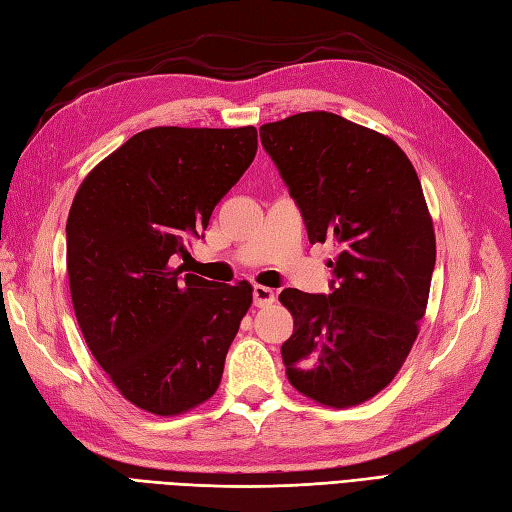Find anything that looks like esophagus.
Here are the masks:
<instances>
[{
	"mask_svg": "<svg viewBox=\"0 0 512 512\" xmlns=\"http://www.w3.org/2000/svg\"><path fill=\"white\" fill-rule=\"evenodd\" d=\"M273 302H276V293H273L269 286H263V284L254 286V306L263 308V306H269Z\"/></svg>",
	"mask_w": 512,
	"mask_h": 512,
	"instance_id": "esophagus-1",
	"label": "esophagus"
}]
</instances>
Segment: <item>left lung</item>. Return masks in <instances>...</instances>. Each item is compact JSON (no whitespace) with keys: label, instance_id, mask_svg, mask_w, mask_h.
<instances>
[{"label":"left lung","instance_id":"1","mask_svg":"<svg viewBox=\"0 0 512 512\" xmlns=\"http://www.w3.org/2000/svg\"><path fill=\"white\" fill-rule=\"evenodd\" d=\"M260 143L310 243L341 245L328 295L280 293L295 321L286 378L319 404H360L395 378L426 313L436 243L421 182L389 136L332 112L265 123Z\"/></svg>","mask_w":512,"mask_h":512}]
</instances>
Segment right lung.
Here are the masks:
<instances>
[{"instance_id": "1", "label": "right lung", "mask_w": 512, "mask_h": 512, "mask_svg": "<svg viewBox=\"0 0 512 512\" xmlns=\"http://www.w3.org/2000/svg\"><path fill=\"white\" fill-rule=\"evenodd\" d=\"M254 126L152 128L86 176L67 219L73 310L119 393L180 415L217 391L252 286L173 269L252 165Z\"/></svg>"}]
</instances>
